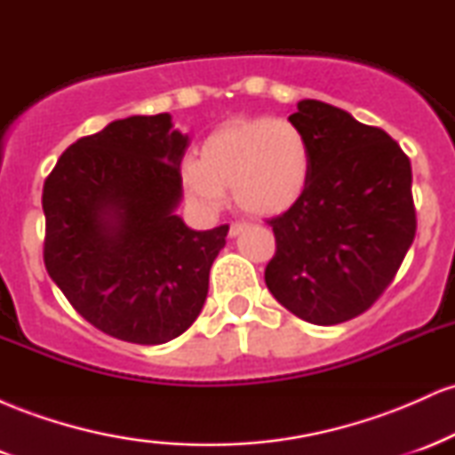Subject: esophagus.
<instances>
[{
	"label": "esophagus",
	"instance_id": "34e87169",
	"mask_svg": "<svg viewBox=\"0 0 455 455\" xmlns=\"http://www.w3.org/2000/svg\"><path fill=\"white\" fill-rule=\"evenodd\" d=\"M245 228H248V224L245 222H233L231 227H228V235H231V237H237V235L245 231Z\"/></svg>",
	"mask_w": 455,
	"mask_h": 455
}]
</instances>
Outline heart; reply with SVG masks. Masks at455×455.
<instances>
[{
    "label": "heart",
    "mask_w": 455,
    "mask_h": 455,
    "mask_svg": "<svg viewBox=\"0 0 455 455\" xmlns=\"http://www.w3.org/2000/svg\"><path fill=\"white\" fill-rule=\"evenodd\" d=\"M312 177L310 140L291 119L254 117L224 124L198 148V160L181 173L186 196L216 213L227 188L239 210L278 216L306 195Z\"/></svg>",
    "instance_id": "1"
}]
</instances>
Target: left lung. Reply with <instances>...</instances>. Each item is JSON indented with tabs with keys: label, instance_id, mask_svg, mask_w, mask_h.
<instances>
[{
	"label": "left lung",
	"instance_id": "8db88e82",
	"mask_svg": "<svg viewBox=\"0 0 455 455\" xmlns=\"http://www.w3.org/2000/svg\"><path fill=\"white\" fill-rule=\"evenodd\" d=\"M310 140L306 195L269 220V293L295 316L338 325L383 295L415 239L411 162L385 130L321 100L291 115Z\"/></svg>",
	"mask_w": 455,
	"mask_h": 455
}]
</instances>
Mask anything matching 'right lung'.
<instances>
[{"mask_svg": "<svg viewBox=\"0 0 455 455\" xmlns=\"http://www.w3.org/2000/svg\"><path fill=\"white\" fill-rule=\"evenodd\" d=\"M186 148L169 113L132 115L72 143L44 181L46 271L117 340H173L207 299L228 224L195 231L175 213Z\"/></svg>", "mask_w": 455, "mask_h": 455, "instance_id": "right-lung-1", "label": "right lung"}]
</instances>
